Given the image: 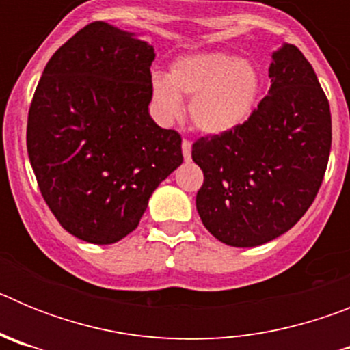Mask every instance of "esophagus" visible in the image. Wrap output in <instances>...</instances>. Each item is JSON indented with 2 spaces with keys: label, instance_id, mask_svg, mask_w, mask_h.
<instances>
[{
  "label": "esophagus",
  "instance_id": "obj_1",
  "mask_svg": "<svg viewBox=\"0 0 350 350\" xmlns=\"http://www.w3.org/2000/svg\"><path fill=\"white\" fill-rule=\"evenodd\" d=\"M182 154H184V159L189 161L191 159V142L189 140H182Z\"/></svg>",
  "mask_w": 350,
  "mask_h": 350
}]
</instances>
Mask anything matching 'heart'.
Returning a JSON list of instances; mask_svg holds the SVG:
<instances>
[{
  "label": "heart",
  "mask_w": 350,
  "mask_h": 350,
  "mask_svg": "<svg viewBox=\"0 0 350 350\" xmlns=\"http://www.w3.org/2000/svg\"><path fill=\"white\" fill-rule=\"evenodd\" d=\"M259 91V77L250 64L231 54L202 52L182 55L168 77L152 79V101L163 119L180 116V100H189L187 113L194 129L222 135L249 117Z\"/></svg>",
  "instance_id": "b5f03b06"
}]
</instances>
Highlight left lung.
I'll use <instances>...</instances> for the list:
<instances>
[{"label": "left lung", "mask_w": 350, "mask_h": 350, "mask_svg": "<svg viewBox=\"0 0 350 350\" xmlns=\"http://www.w3.org/2000/svg\"><path fill=\"white\" fill-rule=\"evenodd\" d=\"M271 85L243 124L193 144L203 172L196 208L231 247H256L289 231L315 200L332 150V113L298 47L273 52Z\"/></svg>", "instance_id": "obj_1"}]
</instances>
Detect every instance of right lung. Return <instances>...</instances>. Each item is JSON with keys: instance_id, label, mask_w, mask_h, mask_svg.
Returning a JSON list of instances; mask_svg holds the SVG:
<instances>
[{"instance_id": "1", "label": "right lung", "mask_w": 350, "mask_h": 350, "mask_svg": "<svg viewBox=\"0 0 350 350\" xmlns=\"http://www.w3.org/2000/svg\"><path fill=\"white\" fill-rule=\"evenodd\" d=\"M154 49L96 21L61 45L36 85L27 154L68 233L108 245L131 233L157 185L182 165V138L148 116Z\"/></svg>"}]
</instances>
